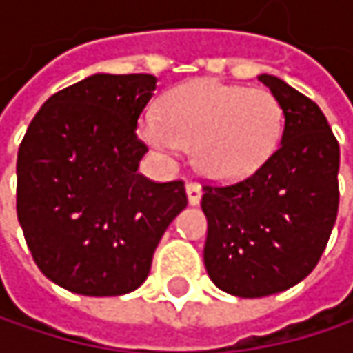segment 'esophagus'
Returning <instances> with one entry per match:
<instances>
[{"label": "esophagus", "mask_w": 353, "mask_h": 353, "mask_svg": "<svg viewBox=\"0 0 353 353\" xmlns=\"http://www.w3.org/2000/svg\"><path fill=\"white\" fill-rule=\"evenodd\" d=\"M185 196H188V204L196 206L202 200V188L198 183H192L190 181V183H185Z\"/></svg>", "instance_id": "esophagus-1"}]
</instances>
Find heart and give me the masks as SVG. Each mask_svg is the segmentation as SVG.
Segmentation results:
<instances>
[{"label":"heart","mask_w":353,"mask_h":353,"mask_svg":"<svg viewBox=\"0 0 353 353\" xmlns=\"http://www.w3.org/2000/svg\"><path fill=\"white\" fill-rule=\"evenodd\" d=\"M282 128L284 110L272 92L194 79L170 90L159 116L147 114L139 132L163 155L192 149L194 168L208 179L239 181L274 155Z\"/></svg>","instance_id":"heart-1"}]
</instances>
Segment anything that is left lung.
Instances as JSON below:
<instances>
[{
	"label": "left lung",
	"instance_id": "left-lung-1",
	"mask_svg": "<svg viewBox=\"0 0 353 353\" xmlns=\"http://www.w3.org/2000/svg\"><path fill=\"white\" fill-rule=\"evenodd\" d=\"M257 79L284 110L274 155L239 183L204 185V265L225 292L259 299L288 290L317 265L339 206V145L321 108L280 77Z\"/></svg>",
	"mask_w": 353,
	"mask_h": 353
}]
</instances>
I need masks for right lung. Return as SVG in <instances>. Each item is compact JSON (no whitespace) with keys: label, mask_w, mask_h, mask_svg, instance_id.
<instances>
[{"label":"right lung","mask_w":353,"mask_h":353,"mask_svg":"<svg viewBox=\"0 0 353 353\" xmlns=\"http://www.w3.org/2000/svg\"><path fill=\"white\" fill-rule=\"evenodd\" d=\"M149 73H94L50 96L18 151V221L38 270L83 296H120L149 276L165 229L185 208L183 181L139 174V116Z\"/></svg>","instance_id":"obj_1"}]
</instances>
